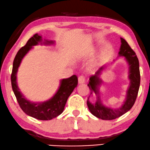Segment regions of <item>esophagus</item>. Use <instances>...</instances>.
Returning <instances> with one entry per match:
<instances>
[{
	"mask_svg": "<svg viewBox=\"0 0 150 150\" xmlns=\"http://www.w3.org/2000/svg\"><path fill=\"white\" fill-rule=\"evenodd\" d=\"M78 82H79V84L84 83L86 82V77L83 75L79 76V78H78Z\"/></svg>",
	"mask_w": 150,
	"mask_h": 150,
	"instance_id": "34e87169",
	"label": "esophagus"
}]
</instances>
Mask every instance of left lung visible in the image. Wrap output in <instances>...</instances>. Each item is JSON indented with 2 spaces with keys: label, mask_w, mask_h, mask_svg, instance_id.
<instances>
[{
  "label": "left lung",
  "mask_w": 150,
  "mask_h": 150,
  "mask_svg": "<svg viewBox=\"0 0 150 150\" xmlns=\"http://www.w3.org/2000/svg\"><path fill=\"white\" fill-rule=\"evenodd\" d=\"M121 39V46L119 52V56L125 57L129 66V75L128 78L130 79V86L126 92V100L124 101L122 106L117 109H111L105 107L101 103L100 96H99L98 86L102 83V81L99 78L100 72L104 69L105 66L101 67L97 71L96 75H92L90 77L89 83L88 84L90 90V95L95 94L97 96V100L95 103H92L88 98L87 105L88 109L92 115L101 120H111L117 118L132 108L135 103L136 98L137 97L139 86H140V71H139V60L135 54L128 43L123 38ZM90 97V96H89Z\"/></svg>",
  "instance_id": "obj_1"
}]
</instances>
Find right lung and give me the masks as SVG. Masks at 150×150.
<instances>
[{
    "label": "right lung",
    "mask_w": 150,
    "mask_h": 150,
    "mask_svg": "<svg viewBox=\"0 0 150 150\" xmlns=\"http://www.w3.org/2000/svg\"><path fill=\"white\" fill-rule=\"evenodd\" d=\"M41 36L35 34L33 37L29 39L24 47L20 48L15 57L13 63L11 81L13 91L23 111L27 115L37 120H50L58 116L63 112L67 99L72 93L75 88L77 87L78 79L77 76L74 75L67 79L61 80L58 91L52 98L45 102L33 103L25 98L22 92L20 91L17 84V72L25 55L28 53L29 50L32 49L33 46L38 45L39 43H41ZM44 43L46 45H50L53 44L54 41L45 40Z\"/></svg>",
    "instance_id": "right-lung-1"
}]
</instances>
